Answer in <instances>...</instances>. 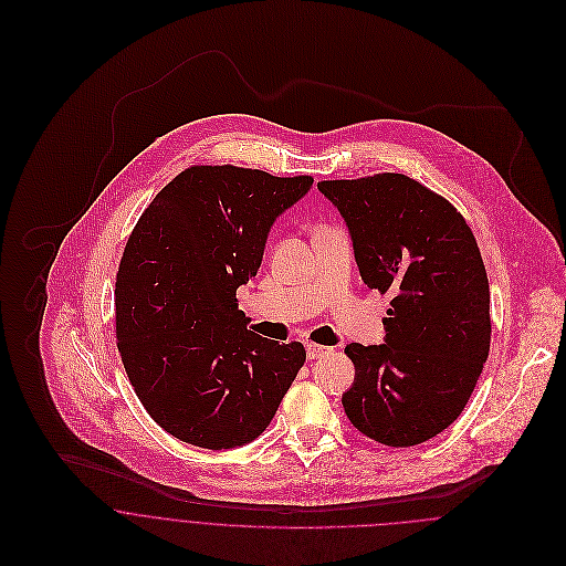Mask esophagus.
Wrapping results in <instances>:
<instances>
[{
	"label": "esophagus",
	"mask_w": 566,
	"mask_h": 566,
	"mask_svg": "<svg viewBox=\"0 0 566 566\" xmlns=\"http://www.w3.org/2000/svg\"><path fill=\"white\" fill-rule=\"evenodd\" d=\"M305 346H307V357L310 359H323L326 355H331V350H333V348L323 346V344H316V342H307Z\"/></svg>",
	"instance_id": "34e87169"
}]
</instances>
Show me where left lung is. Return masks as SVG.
Listing matches in <instances>:
<instances>
[{"label":"left lung","mask_w":566,"mask_h":566,"mask_svg":"<svg viewBox=\"0 0 566 566\" xmlns=\"http://www.w3.org/2000/svg\"><path fill=\"white\" fill-rule=\"evenodd\" d=\"M346 222L361 281L390 292L384 344H348V420L388 447L444 431L469 403L490 350V287L467 220L403 174L323 180Z\"/></svg>","instance_id":"8db88e82"}]
</instances>
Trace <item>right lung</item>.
Instances as JSON below:
<instances>
[{"label":"right lung","instance_id":"right-lung-1","mask_svg":"<svg viewBox=\"0 0 566 566\" xmlns=\"http://www.w3.org/2000/svg\"><path fill=\"white\" fill-rule=\"evenodd\" d=\"M312 185L196 165L139 218L115 283L117 348L139 401L174 438L211 451L252 442L303 368L301 342L245 328L235 292L256 274L276 218Z\"/></svg>","mask_w":566,"mask_h":566}]
</instances>
